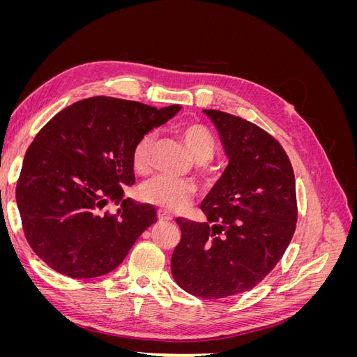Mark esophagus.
Returning a JSON list of instances; mask_svg holds the SVG:
<instances>
[{
	"mask_svg": "<svg viewBox=\"0 0 357 357\" xmlns=\"http://www.w3.org/2000/svg\"><path fill=\"white\" fill-rule=\"evenodd\" d=\"M158 219H159L160 223H168V222L172 220V215L169 213H167V211H162L160 210L159 214H158Z\"/></svg>",
	"mask_w": 357,
	"mask_h": 357,
	"instance_id": "esophagus-1",
	"label": "esophagus"
}]
</instances>
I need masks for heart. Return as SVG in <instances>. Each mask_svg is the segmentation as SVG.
I'll use <instances>...</instances> for the list:
<instances>
[{"mask_svg": "<svg viewBox=\"0 0 357 357\" xmlns=\"http://www.w3.org/2000/svg\"><path fill=\"white\" fill-rule=\"evenodd\" d=\"M180 137L188 146L193 160L198 164H207L214 158L218 146H215L214 137L205 126L198 123L183 126L180 129ZM155 142L156 134L147 132L138 139L132 149V167L139 174H144L150 168ZM193 192L195 189L185 180L158 176L143 183L139 188V198L167 211H180L186 207Z\"/></svg>", "mask_w": 357, "mask_h": 357, "instance_id": "heart-1", "label": "heart"}]
</instances>
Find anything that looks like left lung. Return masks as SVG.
Returning <instances> with one entry per match:
<instances>
[{
    "label": "left lung",
    "mask_w": 357,
    "mask_h": 357,
    "mask_svg": "<svg viewBox=\"0 0 357 357\" xmlns=\"http://www.w3.org/2000/svg\"><path fill=\"white\" fill-rule=\"evenodd\" d=\"M229 159L201 204L207 220L177 219L171 273L188 294L220 299L257 286L283 257L298 220L295 174L284 149L262 128L204 110Z\"/></svg>",
    "instance_id": "1"
}]
</instances>
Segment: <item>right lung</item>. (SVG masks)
Wrapping results in <instances>:
<instances>
[{
    "label": "right lung",
    "instance_id": "obj_1",
    "mask_svg": "<svg viewBox=\"0 0 357 357\" xmlns=\"http://www.w3.org/2000/svg\"><path fill=\"white\" fill-rule=\"evenodd\" d=\"M180 109L93 96L41 128L26 150L16 202L43 262L71 278L100 277L123 262L158 220L153 205L123 198L122 186L135 183L132 149ZM110 200L121 204L114 213L105 210Z\"/></svg>",
    "mask_w": 357,
    "mask_h": 357
}]
</instances>
